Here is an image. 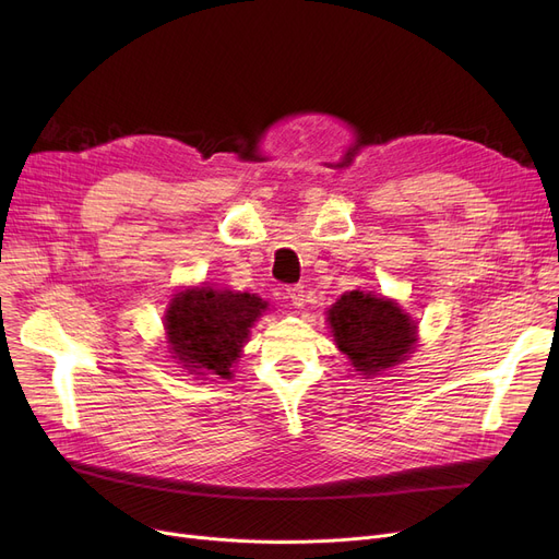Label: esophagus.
Here are the masks:
<instances>
[{"mask_svg": "<svg viewBox=\"0 0 559 559\" xmlns=\"http://www.w3.org/2000/svg\"><path fill=\"white\" fill-rule=\"evenodd\" d=\"M285 297L289 299V304L295 306V308H304V304H306V289H304V285H289L285 289Z\"/></svg>", "mask_w": 559, "mask_h": 559, "instance_id": "1", "label": "esophagus"}]
</instances>
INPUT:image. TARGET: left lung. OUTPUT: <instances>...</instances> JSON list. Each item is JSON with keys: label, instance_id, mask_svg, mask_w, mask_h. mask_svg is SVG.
<instances>
[{"label": "left lung", "instance_id": "obj_1", "mask_svg": "<svg viewBox=\"0 0 559 559\" xmlns=\"http://www.w3.org/2000/svg\"><path fill=\"white\" fill-rule=\"evenodd\" d=\"M337 348L362 376L401 365L417 344V324L392 299L346 292L329 310Z\"/></svg>", "mask_w": 559, "mask_h": 559}]
</instances>
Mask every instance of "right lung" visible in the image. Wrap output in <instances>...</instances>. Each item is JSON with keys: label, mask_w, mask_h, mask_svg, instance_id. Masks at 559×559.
<instances>
[{"label": "right lung", "mask_w": 559, "mask_h": 559, "mask_svg": "<svg viewBox=\"0 0 559 559\" xmlns=\"http://www.w3.org/2000/svg\"><path fill=\"white\" fill-rule=\"evenodd\" d=\"M267 310L249 292L199 285L174 295L165 314L169 354L188 373L230 378L249 340V329Z\"/></svg>", "instance_id": "obj_1"}]
</instances>
